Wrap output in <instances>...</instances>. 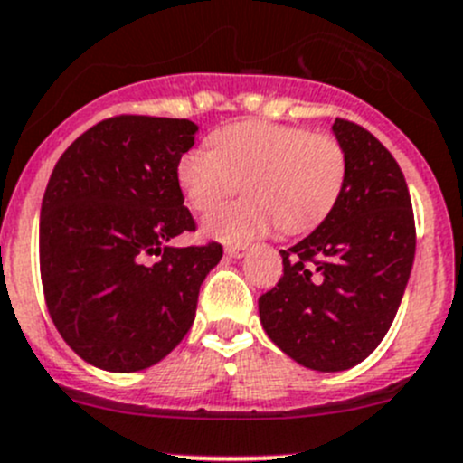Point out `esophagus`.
I'll use <instances>...</instances> for the list:
<instances>
[{
	"mask_svg": "<svg viewBox=\"0 0 463 463\" xmlns=\"http://www.w3.org/2000/svg\"><path fill=\"white\" fill-rule=\"evenodd\" d=\"M225 254L230 256V259H242V256L247 254V247H242V245H230L225 250Z\"/></svg>",
	"mask_w": 463,
	"mask_h": 463,
	"instance_id": "1",
	"label": "esophagus"
}]
</instances>
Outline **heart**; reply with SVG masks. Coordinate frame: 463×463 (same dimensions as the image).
<instances>
[{
	"instance_id": "1",
	"label": "heart",
	"mask_w": 463,
	"mask_h": 463,
	"mask_svg": "<svg viewBox=\"0 0 463 463\" xmlns=\"http://www.w3.org/2000/svg\"><path fill=\"white\" fill-rule=\"evenodd\" d=\"M213 150L191 148L177 162V184L194 212L216 209L245 180L247 200L204 221V233L247 242L279 222L283 232L317 227L340 200L346 153L326 132L272 121H238L212 135Z\"/></svg>"
}]
</instances>
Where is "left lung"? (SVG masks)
<instances>
[{"label": "left lung", "mask_w": 463, "mask_h": 463, "mask_svg": "<svg viewBox=\"0 0 463 463\" xmlns=\"http://www.w3.org/2000/svg\"><path fill=\"white\" fill-rule=\"evenodd\" d=\"M346 180L313 233L281 250L283 277L260 295L269 340L301 367L345 372L373 354L401 306L416 251L401 166L358 123L335 118Z\"/></svg>", "instance_id": "1"}]
</instances>
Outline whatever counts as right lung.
<instances>
[{
    "label": "right lung",
    "mask_w": 463,
    "mask_h": 463,
    "mask_svg": "<svg viewBox=\"0 0 463 463\" xmlns=\"http://www.w3.org/2000/svg\"><path fill=\"white\" fill-rule=\"evenodd\" d=\"M189 118L96 123L62 153L40 209V274L49 315L85 363L148 369L189 333L222 247H173L195 222L177 162L195 144ZM159 255L155 264L147 259Z\"/></svg>",
    "instance_id": "1"
}]
</instances>
